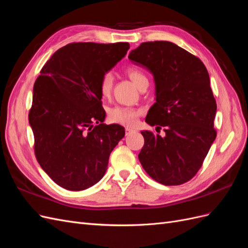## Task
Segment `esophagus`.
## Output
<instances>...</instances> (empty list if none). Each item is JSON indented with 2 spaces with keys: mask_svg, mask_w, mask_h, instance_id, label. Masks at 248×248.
<instances>
[{
  "mask_svg": "<svg viewBox=\"0 0 248 248\" xmlns=\"http://www.w3.org/2000/svg\"><path fill=\"white\" fill-rule=\"evenodd\" d=\"M136 131H137L136 129L129 128V127H126V128H125V133H126V136H128V134H130V133H133V132H136Z\"/></svg>",
  "mask_w": 248,
  "mask_h": 248,
  "instance_id": "34e87169",
  "label": "esophagus"
}]
</instances>
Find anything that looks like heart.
<instances>
[{"label":"heart","mask_w":248,"mask_h":248,"mask_svg":"<svg viewBox=\"0 0 248 248\" xmlns=\"http://www.w3.org/2000/svg\"><path fill=\"white\" fill-rule=\"evenodd\" d=\"M127 76L133 81L139 89L148 82V78L142 71H140L137 67H129L126 70ZM149 84V82H148ZM112 85H114V76L111 73H106L100 80V93L103 97H108L111 93ZM141 114V111L138 108H129V107H114L108 110V120L112 123L125 125V126H133L138 122V118Z\"/></svg>","instance_id":"b5f03b06"}]
</instances>
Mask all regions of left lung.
<instances>
[{"instance_id":"1","label":"left lung","mask_w":248,"mask_h":248,"mask_svg":"<svg viewBox=\"0 0 248 248\" xmlns=\"http://www.w3.org/2000/svg\"><path fill=\"white\" fill-rule=\"evenodd\" d=\"M128 59L153 76L155 103L145 121L166 132L141 131L140 164L157 182L183 184L197 174L216 138L209 73L199 58L169 41L141 43Z\"/></svg>"}]
</instances>
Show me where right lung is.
<instances>
[{"instance_id": "add662e5", "label": "right lung", "mask_w": 248, "mask_h": 248, "mask_svg": "<svg viewBox=\"0 0 248 248\" xmlns=\"http://www.w3.org/2000/svg\"><path fill=\"white\" fill-rule=\"evenodd\" d=\"M129 47L127 42L68 44L50 57L35 81L29 114L35 154L65 189L84 190L99 182L125 136L123 126L103 123L99 86Z\"/></svg>"}]
</instances>
